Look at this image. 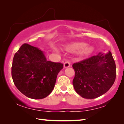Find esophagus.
<instances>
[{
    "label": "esophagus",
    "mask_w": 124,
    "mask_h": 124,
    "mask_svg": "<svg viewBox=\"0 0 124 124\" xmlns=\"http://www.w3.org/2000/svg\"><path fill=\"white\" fill-rule=\"evenodd\" d=\"M70 66V62L69 61H66L64 63V67H68Z\"/></svg>",
    "instance_id": "34e87169"
}]
</instances>
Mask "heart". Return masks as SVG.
<instances>
[{"mask_svg":"<svg viewBox=\"0 0 124 124\" xmlns=\"http://www.w3.org/2000/svg\"><path fill=\"white\" fill-rule=\"evenodd\" d=\"M87 44L84 42H77V43H72L69 46H67V49L71 51H76V50H81L84 48L83 50L82 54L84 55H89L93 51V48L92 47H86Z\"/></svg>","mask_w":124,"mask_h":124,"instance_id":"heart-1","label":"heart"}]
</instances>
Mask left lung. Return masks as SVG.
Instances as JSON below:
<instances>
[{"label": "left lung", "instance_id": "left-lung-1", "mask_svg": "<svg viewBox=\"0 0 124 124\" xmlns=\"http://www.w3.org/2000/svg\"><path fill=\"white\" fill-rule=\"evenodd\" d=\"M75 76L73 85L78 94L93 99L106 93L116 77V67L112 54L99 53L73 63Z\"/></svg>", "mask_w": 124, "mask_h": 124}]
</instances>
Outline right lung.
<instances>
[{
  "label": "right lung",
  "mask_w": 124,
  "mask_h": 124,
  "mask_svg": "<svg viewBox=\"0 0 124 124\" xmlns=\"http://www.w3.org/2000/svg\"><path fill=\"white\" fill-rule=\"evenodd\" d=\"M63 63L47 61L40 50L24 43L15 53L11 67L13 82L26 97L42 99L51 93Z\"/></svg>",
  "instance_id": "obj_1"
}]
</instances>
